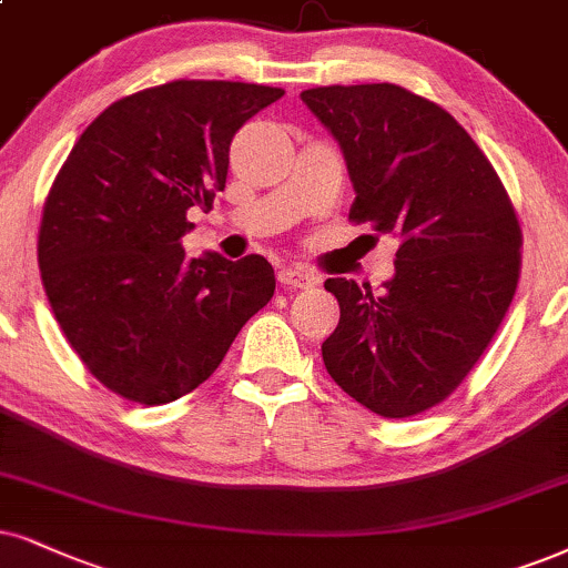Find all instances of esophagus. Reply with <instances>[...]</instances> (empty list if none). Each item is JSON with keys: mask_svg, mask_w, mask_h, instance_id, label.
<instances>
[{"mask_svg": "<svg viewBox=\"0 0 568 568\" xmlns=\"http://www.w3.org/2000/svg\"><path fill=\"white\" fill-rule=\"evenodd\" d=\"M277 280L280 285H288V288H301V291H308L317 285V277L304 267H283L277 272Z\"/></svg>", "mask_w": 568, "mask_h": 568, "instance_id": "esophagus-1", "label": "esophagus"}]
</instances>
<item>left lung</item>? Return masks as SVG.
<instances>
[{
    "label": "left lung",
    "mask_w": 568,
    "mask_h": 568,
    "mask_svg": "<svg viewBox=\"0 0 568 568\" xmlns=\"http://www.w3.org/2000/svg\"><path fill=\"white\" fill-rule=\"evenodd\" d=\"M301 99L346 156L348 220L400 239L379 296L325 280L341 304L325 367L369 412L422 414L462 385L511 306L521 270L514 204L483 149L429 99L396 83L320 85Z\"/></svg>",
    "instance_id": "8db88e82"
}]
</instances>
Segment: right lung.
<instances>
[{
    "label": "right lung",
    "instance_id": "right-lung-1",
    "mask_svg": "<svg viewBox=\"0 0 568 568\" xmlns=\"http://www.w3.org/2000/svg\"><path fill=\"white\" fill-rule=\"evenodd\" d=\"M283 89L172 81L106 106L44 201L39 270L60 329L112 393L162 406L199 387L275 293L260 254L189 260L191 206L225 189L231 141Z\"/></svg>",
    "mask_w": 568,
    "mask_h": 568
}]
</instances>
